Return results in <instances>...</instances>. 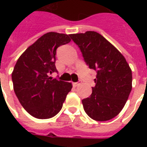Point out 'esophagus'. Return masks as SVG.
I'll list each match as a JSON object with an SVG mask.
<instances>
[{
    "mask_svg": "<svg viewBox=\"0 0 147 147\" xmlns=\"http://www.w3.org/2000/svg\"><path fill=\"white\" fill-rule=\"evenodd\" d=\"M79 85H80V82H73L72 83V85H73L74 88L77 87V86H78Z\"/></svg>",
    "mask_w": 147,
    "mask_h": 147,
    "instance_id": "obj_1",
    "label": "esophagus"
}]
</instances>
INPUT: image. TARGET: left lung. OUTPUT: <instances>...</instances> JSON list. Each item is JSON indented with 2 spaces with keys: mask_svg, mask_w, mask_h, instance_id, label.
<instances>
[{
  "mask_svg": "<svg viewBox=\"0 0 147 147\" xmlns=\"http://www.w3.org/2000/svg\"><path fill=\"white\" fill-rule=\"evenodd\" d=\"M90 69L97 71L95 86L82 100L86 114L94 121L114 118L123 109L132 89V71L125 58L94 31L70 34Z\"/></svg>",
  "mask_w": 147,
  "mask_h": 147,
  "instance_id": "8db88e82",
  "label": "left lung"
}]
</instances>
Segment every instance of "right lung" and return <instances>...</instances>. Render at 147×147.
I'll return each mask as SVG.
<instances>
[{
	"label": "right lung",
	"mask_w": 147,
	"mask_h": 147,
	"mask_svg": "<svg viewBox=\"0 0 147 147\" xmlns=\"http://www.w3.org/2000/svg\"><path fill=\"white\" fill-rule=\"evenodd\" d=\"M70 35L49 32L24 51L12 72L13 90L20 103L33 117L49 119L60 111L72 85L53 79L57 71L55 54L58 47L69 43Z\"/></svg>",
	"instance_id": "1"
}]
</instances>
